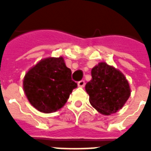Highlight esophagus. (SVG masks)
Wrapping results in <instances>:
<instances>
[{
  "label": "esophagus",
  "mask_w": 151,
  "mask_h": 151,
  "mask_svg": "<svg viewBox=\"0 0 151 151\" xmlns=\"http://www.w3.org/2000/svg\"><path fill=\"white\" fill-rule=\"evenodd\" d=\"M78 86L79 87H84V86H85V82L84 81H80V82H78Z\"/></svg>",
  "instance_id": "34e87169"
}]
</instances>
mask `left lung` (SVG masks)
I'll return each instance as SVG.
<instances>
[{
  "label": "left lung",
  "mask_w": 151,
  "mask_h": 151,
  "mask_svg": "<svg viewBox=\"0 0 151 151\" xmlns=\"http://www.w3.org/2000/svg\"><path fill=\"white\" fill-rule=\"evenodd\" d=\"M91 80L86 91L92 107L102 115L109 116L120 110L131 95L126 77L106 62H99L91 69Z\"/></svg>",
  "instance_id": "8db88e82"
}]
</instances>
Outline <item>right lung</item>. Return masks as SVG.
<instances>
[{
  "mask_svg": "<svg viewBox=\"0 0 151 151\" xmlns=\"http://www.w3.org/2000/svg\"><path fill=\"white\" fill-rule=\"evenodd\" d=\"M71 73L62 56L40 60L24 76L22 86L28 101L40 112L58 111L78 86Z\"/></svg>",
  "mask_w": 151,
  "mask_h": 151,
  "instance_id": "right-lung-1",
  "label": "right lung"
}]
</instances>
